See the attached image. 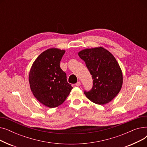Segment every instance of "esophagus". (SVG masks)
<instances>
[{
    "mask_svg": "<svg viewBox=\"0 0 147 147\" xmlns=\"http://www.w3.org/2000/svg\"><path fill=\"white\" fill-rule=\"evenodd\" d=\"M80 84H81L80 82H78L76 83V86H79L80 85Z\"/></svg>",
    "mask_w": 147,
    "mask_h": 147,
    "instance_id": "1",
    "label": "esophagus"
}]
</instances>
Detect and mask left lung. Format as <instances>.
I'll list each match as a JSON object with an SVG mask.
<instances>
[{
	"mask_svg": "<svg viewBox=\"0 0 147 147\" xmlns=\"http://www.w3.org/2000/svg\"><path fill=\"white\" fill-rule=\"evenodd\" d=\"M92 75L93 86L84 91L92 102L104 105L110 102L119 93L123 84L121 69L114 57L102 48L85 49L78 53Z\"/></svg>",
	"mask_w": 147,
	"mask_h": 147,
	"instance_id": "8db88e82",
	"label": "left lung"
}]
</instances>
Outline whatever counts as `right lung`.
Segmentation results:
<instances>
[{"label":"right lung","mask_w":147,"mask_h":147,"mask_svg":"<svg viewBox=\"0 0 147 147\" xmlns=\"http://www.w3.org/2000/svg\"><path fill=\"white\" fill-rule=\"evenodd\" d=\"M65 52L57 48L46 50L34 61L29 73L30 86L33 95L49 108L63 104L73 89L67 82L66 73L59 66Z\"/></svg>","instance_id":"add662e5"}]
</instances>
